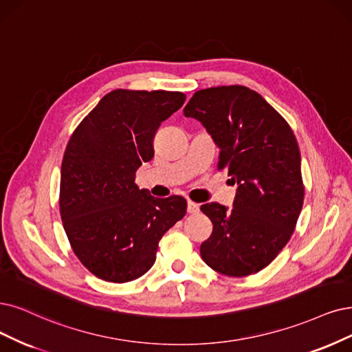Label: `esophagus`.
Segmentation results:
<instances>
[{
  "mask_svg": "<svg viewBox=\"0 0 352 352\" xmlns=\"http://www.w3.org/2000/svg\"><path fill=\"white\" fill-rule=\"evenodd\" d=\"M199 210H200V206H199L197 203H194V201H191V200L187 201V212H188V213L194 214V213H197Z\"/></svg>",
  "mask_w": 352,
  "mask_h": 352,
  "instance_id": "34e87169",
  "label": "esophagus"
}]
</instances>
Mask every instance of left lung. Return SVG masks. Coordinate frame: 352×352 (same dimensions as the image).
I'll return each instance as SVG.
<instances>
[{"label": "left lung", "instance_id": "obj_1", "mask_svg": "<svg viewBox=\"0 0 352 352\" xmlns=\"http://www.w3.org/2000/svg\"><path fill=\"white\" fill-rule=\"evenodd\" d=\"M184 116L206 127L220 149L219 169L228 168L238 186L230 209L216 201L200 207L213 223L200 246L203 261L229 277L261 271L289 242L302 212V160L293 130L242 85L197 91Z\"/></svg>", "mask_w": 352, "mask_h": 352}]
</instances>
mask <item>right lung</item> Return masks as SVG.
<instances>
[{
    "instance_id": "right-lung-1",
    "label": "right lung",
    "mask_w": 352,
    "mask_h": 352,
    "mask_svg": "<svg viewBox=\"0 0 352 352\" xmlns=\"http://www.w3.org/2000/svg\"><path fill=\"white\" fill-rule=\"evenodd\" d=\"M184 101L178 91L114 89L68 142L60 168L62 223L78 259L101 280L142 277L164 233L186 216L184 197L158 199L135 184L138 168L153 158L156 130Z\"/></svg>"
}]
</instances>
